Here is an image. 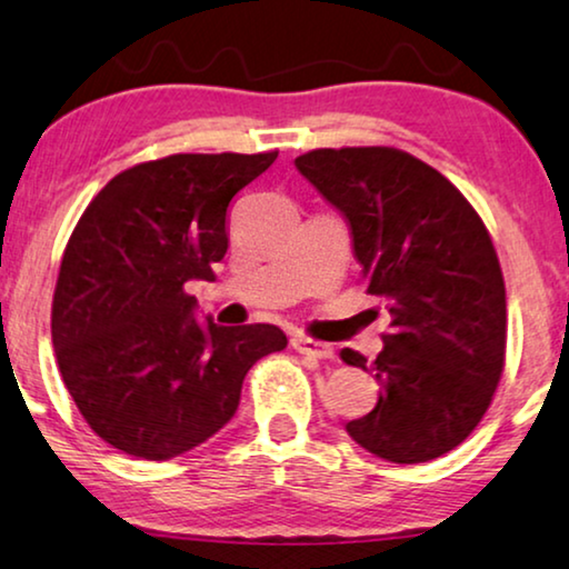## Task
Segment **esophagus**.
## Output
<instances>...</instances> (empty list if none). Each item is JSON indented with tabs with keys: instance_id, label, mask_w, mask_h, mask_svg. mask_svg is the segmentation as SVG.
<instances>
[{
	"instance_id": "34e87169",
	"label": "esophagus",
	"mask_w": 569,
	"mask_h": 569,
	"mask_svg": "<svg viewBox=\"0 0 569 569\" xmlns=\"http://www.w3.org/2000/svg\"><path fill=\"white\" fill-rule=\"evenodd\" d=\"M292 349L306 357H313V360H331L333 357V349L329 345H321V341L308 337H292Z\"/></svg>"
}]
</instances>
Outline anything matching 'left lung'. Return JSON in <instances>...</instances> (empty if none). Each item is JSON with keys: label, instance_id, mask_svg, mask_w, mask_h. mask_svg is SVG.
Wrapping results in <instances>:
<instances>
[{"label": "left lung", "instance_id": "left-lung-1", "mask_svg": "<svg viewBox=\"0 0 569 569\" xmlns=\"http://www.w3.org/2000/svg\"><path fill=\"white\" fill-rule=\"evenodd\" d=\"M295 168L345 214L362 282L391 316L376 362L341 349L380 383L349 438L393 463L448 453L481 422L505 368L508 306L485 222L446 176L393 147L313 150Z\"/></svg>", "mask_w": 569, "mask_h": 569}]
</instances>
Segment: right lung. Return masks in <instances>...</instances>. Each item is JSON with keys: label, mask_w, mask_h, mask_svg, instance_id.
Segmentation results:
<instances>
[{"label": "right lung", "mask_w": 569, "mask_h": 569, "mask_svg": "<svg viewBox=\"0 0 569 569\" xmlns=\"http://www.w3.org/2000/svg\"><path fill=\"white\" fill-rule=\"evenodd\" d=\"M277 152L170 154L111 178L61 259L51 339L98 438L144 461L201 446L236 415L246 372L287 347L271 323H199L191 279L228 253L236 193Z\"/></svg>", "instance_id": "right-lung-1"}]
</instances>
